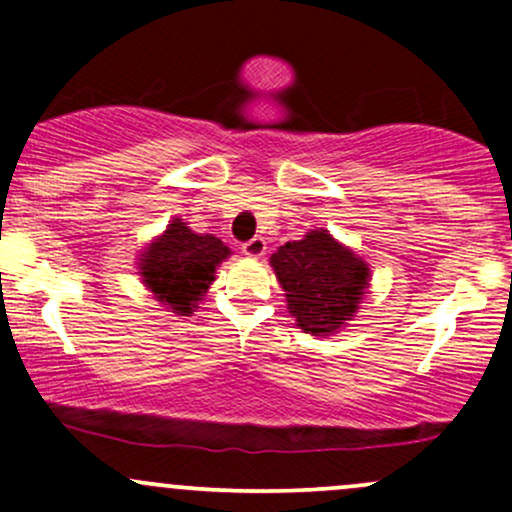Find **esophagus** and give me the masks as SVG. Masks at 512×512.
Listing matches in <instances>:
<instances>
[{
    "label": "esophagus",
    "mask_w": 512,
    "mask_h": 512,
    "mask_svg": "<svg viewBox=\"0 0 512 512\" xmlns=\"http://www.w3.org/2000/svg\"><path fill=\"white\" fill-rule=\"evenodd\" d=\"M243 252L248 257H262L264 252H267V243H264V238H260V236H255V238H250L248 243H243Z\"/></svg>",
    "instance_id": "34e87169"
}]
</instances>
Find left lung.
Returning <instances> with one entry per match:
<instances>
[{"label":"left lung","mask_w":512,"mask_h":512,"mask_svg":"<svg viewBox=\"0 0 512 512\" xmlns=\"http://www.w3.org/2000/svg\"><path fill=\"white\" fill-rule=\"evenodd\" d=\"M269 262L286 291V308L296 325L313 337L346 327L370 281L368 264L322 228L281 245Z\"/></svg>","instance_id":"1"}]
</instances>
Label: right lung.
<instances>
[{"label": "right lung", "instance_id": "obj_1", "mask_svg": "<svg viewBox=\"0 0 512 512\" xmlns=\"http://www.w3.org/2000/svg\"><path fill=\"white\" fill-rule=\"evenodd\" d=\"M231 250L211 233H195L182 219H173L163 236L151 240L142 255L144 286L170 313L190 315L214 281L216 267Z\"/></svg>", "mask_w": 512, "mask_h": 512}]
</instances>
